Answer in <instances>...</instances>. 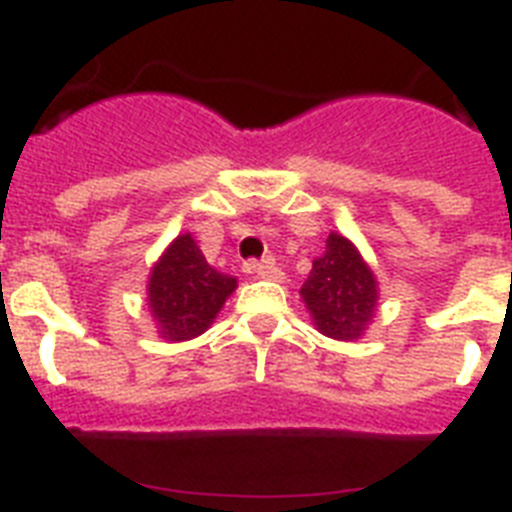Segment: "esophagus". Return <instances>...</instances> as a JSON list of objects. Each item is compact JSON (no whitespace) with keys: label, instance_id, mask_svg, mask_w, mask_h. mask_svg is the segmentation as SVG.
I'll return each mask as SVG.
<instances>
[{"label":"esophagus","instance_id":"esophagus-1","mask_svg":"<svg viewBox=\"0 0 512 512\" xmlns=\"http://www.w3.org/2000/svg\"><path fill=\"white\" fill-rule=\"evenodd\" d=\"M244 271H247L249 276H255V279H268V276H276L279 268H276V263H273L271 257H265V260H252V263H247L244 265Z\"/></svg>","mask_w":512,"mask_h":512}]
</instances>
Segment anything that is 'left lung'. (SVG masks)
Instances as JSON below:
<instances>
[{
  "instance_id": "8db88e82",
  "label": "left lung",
  "mask_w": 512,
  "mask_h": 512,
  "mask_svg": "<svg viewBox=\"0 0 512 512\" xmlns=\"http://www.w3.org/2000/svg\"><path fill=\"white\" fill-rule=\"evenodd\" d=\"M300 297L321 335L353 342L366 335L377 316L380 284L356 244L332 231L324 252L313 260Z\"/></svg>"
}]
</instances>
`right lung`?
<instances>
[{"mask_svg": "<svg viewBox=\"0 0 512 512\" xmlns=\"http://www.w3.org/2000/svg\"><path fill=\"white\" fill-rule=\"evenodd\" d=\"M236 287V276L212 268L191 233H180L148 273L146 303L159 337L183 342L204 335Z\"/></svg>", "mask_w": 512, "mask_h": 512, "instance_id": "1", "label": "right lung"}]
</instances>
